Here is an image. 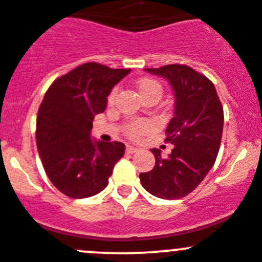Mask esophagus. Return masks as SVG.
<instances>
[{"instance_id":"obj_1","label":"esophagus","mask_w":262,"mask_h":262,"mask_svg":"<svg viewBox=\"0 0 262 262\" xmlns=\"http://www.w3.org/2000/svg\"><path fill=\"white\" fill-rule=\"evenodd\" d=\"M125 151L128 152V154H136V152L138 151V148H137V147H133V146H130V144H126V148H125Z\"/></svg>"}]
</instances>
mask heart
<instances>
[{
    "mask_svg": "<svg viewBox=\"0 0 262 262\" xmlns=\"http://www.w3.org/2000/svg\"><path fill=\"white\" fill-rule=\"evenodd\" d=\"M137 87H138L139 93H141V96L143 98L147 97V96H151V95H157L161 97L162 87H161V84L157 82V80L149 79V78H143V79L139 80L138 84H137ZM115 93H116V91H113L110 95V97H108V100L113 101L114 97H115ZM149 126H151V124L146 120L133 121V123H130L128 125L126 133H128V136L132 137V138H138V137H141L142 134H144L147 130H148Z\"/></svg>",
    "mask_w": 262,
    "mask_h": 262,
    "instance_id": "b5f03b06",
    "label": "heart"
}]
</instances>
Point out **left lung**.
<instances>
[{
	"label": "left lung",
	"mask_w": 262,
	"mask_h": 262,
	"mask_svg": "<svg viewBox=\"0 0 262 262\" xmlns=\"http://www.w3.org/2000/svg\"><path fill=\"white\" fill-rule=\"evenodd\" d=\"M144 70L165 78L174 91V118L165 130V141L174 148L166 159L160 149L152 148L154 169L141 172L139 179L144 189L159 199H182L199 187L214 166L224 111L211 80L192 68L172 63Z\"/></svg>",
	"instance_id": "8db88e82"
}]
</instances>
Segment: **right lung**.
Returning <instances> with one entry per match:
<instances>
[{
  "label": "right lung",
  "mask_w": 262,
  "mask_h": 262,
  "mask_svg": "<svg viewBox=\"0 0 262 262\" xmlns=\"http://www.w3.org/2000/svg\"><path fill=\"white\" fill-rule=\"evenodd\" d=\"M130 69L87 62L57 78L43 97L37 116V148L51 183L72 199H87L105 189L121 142L91 139L95 115L105 111L107 96Z\"/></svg>",
  "instance_id": "1"
}]
</instances>
